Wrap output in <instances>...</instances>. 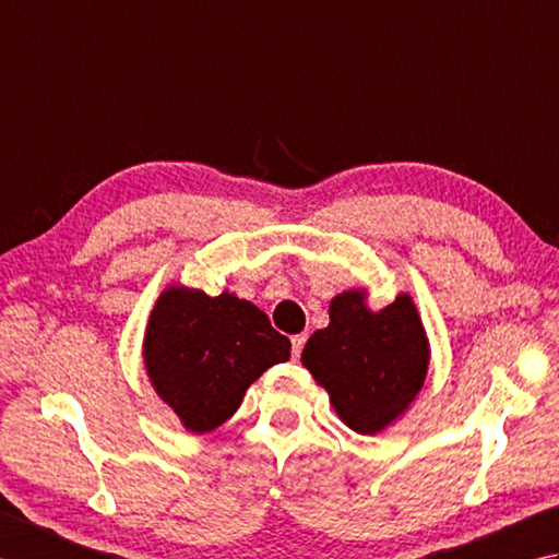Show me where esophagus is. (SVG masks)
Segmentation results:
<instances>
[{"mask_svg":"<svg viewBox=\"0 0 559 559\" xmlns=\"http://www.w3.org/2000/svg\"><path fill=\"white\" fill-rule=\"evenodd\" d=\"M304 345H306V335H294V337H292V355H294V359L301 355Z\"/></svg>","mask_w":559,"mask_h":559,"instance_id":"obj_1","label":"esophagus"}]
</instances>
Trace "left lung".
Instances as JSON below:
<instances>
[{"label": "left lung", "mask_w": 559, "mask_h": 559, "mask_svg": "<svg viewBox=\"0 0 559 559\" xmlns=\"http://www.w3.org/2000/svg\"><path fill=\"white\" fill-rule=\"evenodd\" d=\"M301 361L349 429L376 435L423 389L429 345L407 294L369 311L361 292H345L330 301V325L309 337Z\"/></svg>", "instance_id": "1"}]
</instances>
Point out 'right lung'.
I'll use <instances>...</instances> for the list:
<instances>
[{
  "label": "right lung",
  "instance_id": "1",
  "mask_svg": "<svg viewBox=\"0 0 559 559\" xmlns=\"http://www.w3.org/2000/svg\"><path fill=\"white\" fill-rule=\"evenodd\" d=\"M292 343L258 306L234 294L170 287L158 296L144 337L156 393L186 429L212 431L241 405L265 369L289 359Z\"/></svg>",
  "mask_w": 559,
  "mask_h": 559
}]
</instances>
